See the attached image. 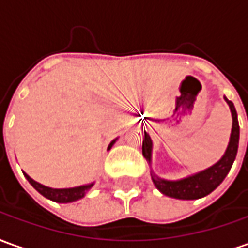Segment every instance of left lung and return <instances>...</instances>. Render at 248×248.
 Returning <instances> with one entry per match:
<instances>
[{
	"mask_svg": "<svg viewBox=\"0 0 248 248\" xmlns=\"http://www.w3.org/2000/svg\"><path fill=\"white\" fill-rule=\"evenodd\" d=\"M224 99L228 103L231 114H232V131H231L230 144L227 146L224 156L212 167H209L201 172L194 173L191 176L179 179V181H166V179H161L157 175L151 172L155 186L164 195L176 198V200H198V198L210 194L215 188L220 186V183L228 175L231 167L236 157L237 146H239V122H237V114L233 103L228 100L227 97H224ZM142 155L151 163L152 140L148 133H145V137L142 141Z\"/></svg>",
	"mask_w": 248,
	"mask_h": 248,
	"instance_id": "8db88e82",
	"label": "left lung"
}]
</instances>
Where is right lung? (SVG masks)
Listing matches in <instances>:
<instances>
[{
    "instance_id": "add662e5",
    "label": "right lung",
    "mask_w": 248,
    "mask_h": 248,
    "mask_svg": "<svg viewBox=\"0 0 248 248\" xmlns=\"http://www.w3.org/2000/svg\"><path fill=\"white\" fill-rule=\"evenodd\" d=\"M115 141L117 140L111 141V144L108 145V149H111V146L114 145ZM24 176L27 178V181L31 183L32 187L35 188V190H38L43 197H46V198L54 202H60V203H67V202H73L80 200V198H82L85 195V193L88 191L89 188L93 186V183H89V185H85V186H78V187L72 188H51L40 185L36 181H33L31 176H28L25 172Z\"/></svg>"
}]
</instances>
